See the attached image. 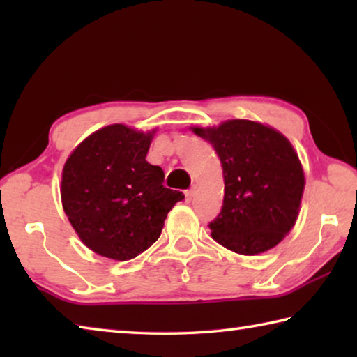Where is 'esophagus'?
Here are the masks:
<instances>
[{"label":"esophagus","mask_w":357,"mask_h":357,"mask_svg":"<svg viewBox=\"0 0 357 357\" xmlns=\"http://www.w3.org/2000/svg\"><path fill=\"white\" fill-rule=\"evenodd\" d=\"M193 193H195V187H190L189 190H185V202H187V203H190V202H192Z\"/></svg>","instance_id":"esophagus-1"}]
</instances>
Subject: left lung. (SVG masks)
<instances>
[{
    "mask_svg": "<svg viewBox=\"0 0 357 357\" xmlns=\"http://www.w3.org/2000/svg\"><path fill=\"white\" fill-rule=\"evenodd\" d=\"M192 130L213 144L223 170V204L209 223L211 236L241 255L273 249L294 227L305 185L291 143L247 119Z\"/></svg>",
    "mask_w": 357,
    "mask_h": 357,
    "instance_id": "1",
    "label": "left lung"
}]
</instances>
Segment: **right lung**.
<instances>
[{
    "label": "right lung",
    "mask_w": 357,
    "mask_h": 357,
    "mask_svg": "<svg viewBox=\"0 0 357 357\" xmlns=\"http://www.w3.org/2000/svg\"><path fill=\"white\" fill-rule=\"evenodd\" d=\"M154 132L112 124L72 151L63 168L61 202L82 243L126 261L159 239L167 214L184 198L167 189L164 170L146 162Z\"/></svg>",
    "instance_id": "right-lung-1"
}]
</instances>
